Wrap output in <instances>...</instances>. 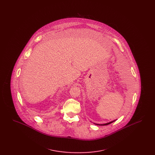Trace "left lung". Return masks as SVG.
Here are the masks:
<instances>
[{"label": "left lung", "mask_w": 155, "mask_h": 155, "mask_svg": "<svg viewBox=\"0 0 155 155\" xmlns=\"http://www.w3.org/2000/svg\"><path fill=\"white\" fill-rule=\"evenodd\" d=\"M115 120H114V121H111V122H110V123H106V124H97V125H109V124H111V123H112L113 122H114Z\"/></svg>", "instance_id": "8db88e82"}]
</instances>
